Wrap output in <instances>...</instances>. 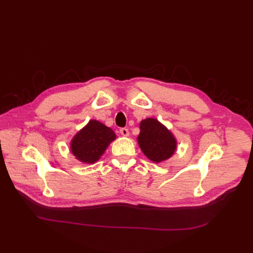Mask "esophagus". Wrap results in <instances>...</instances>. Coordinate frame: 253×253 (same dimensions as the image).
I'll use <instances>...</instances> for the list:
<instances>
[{"label":"esophagus","instance_id":"1","mask_svg":"<svg viewBox=\"0 0 253 253\" xmlns=\"http://www.w3.org/2000/svg\"><path fill=\"white\" fill-rule=\"evenodd\" d=\"M120 133H121L122 136L127 137V136H129V130L127 128H121L120 129Z\"/></svg>","mask_w":253,"mask_h":253}]
</instances>
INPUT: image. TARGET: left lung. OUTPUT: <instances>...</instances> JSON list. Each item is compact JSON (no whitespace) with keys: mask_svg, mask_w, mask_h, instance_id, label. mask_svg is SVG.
Segmentation results:
<instances>
[{"mask_svg":"<svg viewBox=\"0 0 253 253\" xmlns=\"http://www.w3.org/2000/svg\"><path fill=\"white\" fill-rule=\"evenodd\" d=\"M137 142L141 152L154 163H161L174 155L177 140L174 134L155 118L143 119L139 124Z\"/></svg>","mask_w":253,"mask_h":253,"instance_id":"left-lung-1","label":"left lung"}]
</instances>
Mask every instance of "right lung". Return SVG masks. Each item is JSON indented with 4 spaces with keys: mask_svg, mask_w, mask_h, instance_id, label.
<instances>
[{
    "mask_svg": "<svg viewBox=\"0 0 253 253\" xmlns=\"http://www.w3.org/2000/svg\"><path fill=\"white\" fill-rule=\"evenodd\" d=\"M116 138L112 128L93 119L74 135L70 142V151L78 161L91 165L99 160Z\"/></svg>",
    "mask_w": 253,
    "mask_h": 253,
    "instance_id": "1",
    "label": "right lung"
}]
</instances>
